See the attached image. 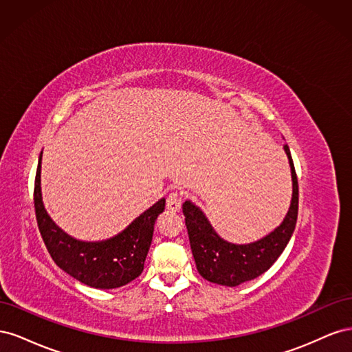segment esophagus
<instances>
[{
	"instance_id": "1",
	"label": "esophagus",
	"mask_w": 352,
	"mask_h": 352,
	"mask_svg": "<svg viewBox=\"0 0 352 352\" xmlns=\"http://www.w3.org/2000/svg\"><path fill=\"white\" fill-rule=\"evenodd\" d=\"M167 210H170L172 212H176L182 207V197H180L177 192H172L167 197V202H166Z\"/></svg>"
}]
</instances>
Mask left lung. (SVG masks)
I'll return each instance as SVG.
<instances>
[{"mask_svg": "<svg viewBox=\"0 0 352 352\" xmlns=\"http://www.w3.org/2000/svg\"><path fill=\"white\" fill-rule=\"evenodd\" d=\"M292 177L291 206L280 225L264 238L250 243H232L219 236L204 211L192 201L184 202L185 223L198 273L208 282L238 286L267 272L286 248L298 217V179L289 146L285 145Z\"/></svg>", "mask_w": 352, "mask_h": 352, "instance_id": "obj_1", "label": "left lung"}]
</instances>
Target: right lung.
I'll return each mask as SVG.
<instances>
[{"instance_id": "1", "label": "right lung", "mask_w": 352, "mask_h": 352, "mask_svg": "<svg viewBox=\"0 0 352 352\" xmlns=\"http://www.w3.org/2000/svg\"><path fill=\"white\" fill-rule=\"evenodd\" d=\"M39 155L35 177V212L41 236L51 258L72 278L95 289H114L136 279L153 241L157 217L166 207V198L138 216L120 233L102 241H80L58 228L47 212L41 192Z\"/></svg>"}]
</instances>
